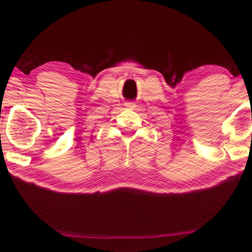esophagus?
<instances>
[{
  "label": "esophagus",
  "mask_w": 252,
  "mask_h": 252,
  "mask_svg": "<svg viewBox=\"0 0 252 252\" xmlns=\"http://www.w3.org/2000/svg\"><path fill=\"white\" fill-rule=\"evenodd\" d=\"M124 105H126V108H129V109H135L136 108V104L134 102H128V103L124 104Z\"/></svg>",
  "instance_id": "esophagus-1"
}]
</instances>
